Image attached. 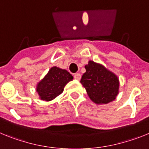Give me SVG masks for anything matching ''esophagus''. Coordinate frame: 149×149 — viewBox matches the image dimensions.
<instances>
[{"instance_id":"esophagus-1","label":"esophagus","mask_w":149,"mask_h":149,"mask_svg":"<svg viewBox=\"0 0 149 149\" xmlns=\"http://www.w3.org/2000/svg\"><path fill=\"white\" fill-rule=\"evenodd\" d=\"M81 74L80 73H75L74 74V78L75 79V80H77V81H79L80 79H81Z\"/></svg>"}]
</instances>
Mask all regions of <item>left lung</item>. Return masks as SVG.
Listing matches in <instances>:
<instances>
[{
  "label": "left lung",
  "mask_w": 149,
  "mask_h": 149,
  "mask_svg": "<svg viewBox=\"0 0 149 149\" xmlns=\"http://www.w3.org/2000/svg\"><path fill=\"white\" fill-rule=\"evenodd\" d=\"M81 83L89 98L95 104H108L116 99L119 93V81L115 74L104 65L89 61Z\"/></svg>",
  "instance_id": "left-lung-1"
}]
</instances>
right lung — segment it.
Instances as JSON below:
<instances>
[{
	"label": "right lung",
	"instance_id": "1",
	"mask_svg": "<svg viewBox=\"0 0 149 149\" xmlns=\"http://www.w3.org/2000/svg\"><path fill=\"white\" fill-rule=\"evenodd\" d=\"M73 80V76L65 69L54 66L38 83L36 92L41 100L50 101L63 92L65 86Z\"/></svg>",
	"mask_w": 149,
	"mask_h": 149
}]
</instances>
